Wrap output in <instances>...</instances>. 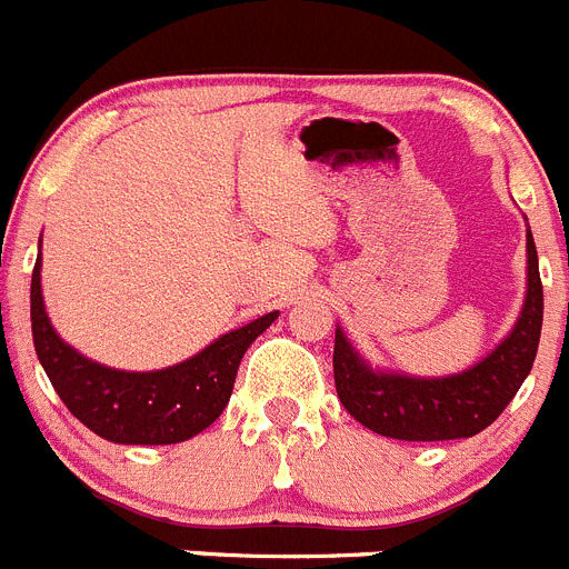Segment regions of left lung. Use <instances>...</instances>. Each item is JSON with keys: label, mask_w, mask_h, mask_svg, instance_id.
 I'll use <instances>...</instances> for the list:
<instances>
[{"label": "left lung", "mask_w": 569, "mask_h": 569, "mask_svg": "<svg viewBox=\"0 0 569 569\" xmlns=\"http://www.w3.org/2000/svg\"><path fill=\"white\" fill-rule=\"evenodd\" d=\"M545 291L539 254L527 227V291L513 329L488 355L465 371L445 377L377 368L351 346L342 329L335 331V386L346 411L380 437L406 442L468 439L485 431L527 380L539 351Z\"/></svg>", "instance_id": "8db88e82"}]
</instances>
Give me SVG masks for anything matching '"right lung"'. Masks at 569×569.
<instances>
[{"instance_id": "add662e5", "label": "right lung", "mask_w": 569, "mask_h": 569, "mask_svg": "<svg viewBox=\"0 0 569 569\" xmlns=\"http://www.w3.org/2000/svg\"><path fill=\"white\" fill-rule=\"evenodd\" d=\"M274 320L278 311H269L170 368L121 371L84 357L53 329L42 297V254L30 280V329L48 380L81 425L119 445H176L209 428L232 397L247 348Z\"/></svg>"}]
</instances>
